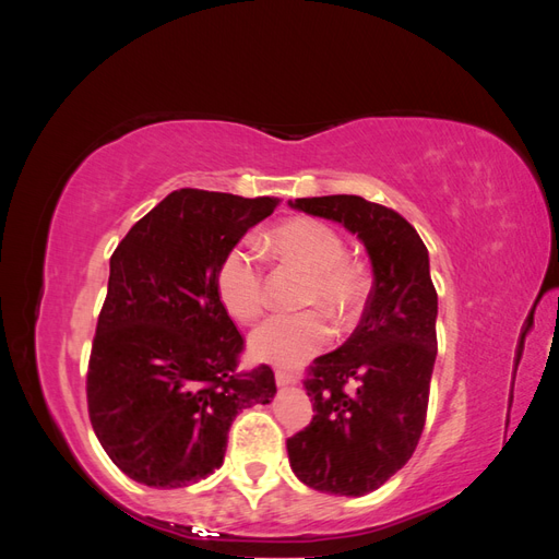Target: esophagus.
Instances as JSON below:
<instances>
[{
  "mask_svg": "<svg viewBox=\"0 0 559 559\" xmlns=\"http://www.w3.org/2000/svg\"><path fill=\"white\" fill-rule=\"evenodd\" d=\"M275 380H277V384L280 386H289V384H296L298 380H296V376L294 373H289V370H277L275 373Z\"/></svg>",
  "mask_w": 559,
  "mask_h": 559,
  "instance_id": "34e87169",
  "label": "esophagus"
}]
</instances>
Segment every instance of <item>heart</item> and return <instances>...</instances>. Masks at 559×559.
Here are the masks:
<instances>
[{
  "label": "heart",
  "instance_id": "heart-1",
  "mask_svg": "<svg viewBox=\"0 0 559 559\" xmlns=\"http://www.w3.org/2000/svg\"><path fill=\"white\" fill-rule=\"evenodd\" d=\"M270 245L282 259L310 273L302 302L324 308L337 326L357 319L368 296L366 270L345 257V240L333 226L312 216H298L270 233ZM216 294L230 317L257 319L263 310V265L247 242L233 245L216 267ZM329 321L317 310L267 317L251 333L249 349L275 366H298L329 343Z\"/></svg>",
  "mask_w": 559,
  "mask_h": 559
}]
</instances>
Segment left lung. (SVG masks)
<instances>
[{
    "label": "left lung",
    "mask_w": 559,
    "mask_h": 559,
    "mask_svg": "<svg viewBox=\"0 0 559 559\" xmlns=\"http://www.w3.org/2000/svg\"><path fill=\"white\" fill-rule=\"evenodd\" d=\"M292 207L345 226L373 265L359 326L302 380L312 421L286 441L300 483L364 497L405 466L425 429L438 352L429 251L399 212L359 195L298 198Z\"/></svg>",
    "instance_id": "8db88e82"
}]
</instances>
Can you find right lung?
<instances>
[{
	"label": "right lung",
	"mask_w": 559,
	"mask_h": 559,
	"mask_svg": "<svg viewBox=\"0 0 559 559\" xmlns=\"http://www.w3.org/2000/svg\"><path fill=\"white\" fill-rule=\"evenodd\" d=\"M280 198L173 191L118 242L88 361V415L128 478L175 489L224 464L233 419L277 394L273 368L238 370L245 337L216 267Z\"/></svg>",
	"instance_id": "1"
}]
</instances>
